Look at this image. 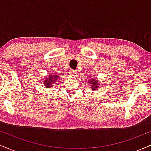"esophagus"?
Returning <instances> with one entry per match:
<instances>
[{
	"label": "esophagus",
	"instance_id": "obj_1",
	"mask_svg": "<svg viewBox=\"0 0 151 151\" xmlns=\"http://www.w3.org/2000/svg\"><path fill=\"white\" fill-rule=\"evenodd\" d=\"M70 73L72 74H77V72H76L75 71H74V70H70Z\"/></svg>",
	"mask_w": 151,
	"mask_h": 151
}]
</instances>
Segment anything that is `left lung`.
I'll list each match as a JSON object with an SVG mask.
<instances>
[{
  "label": "left lung",
  "instance_id": "1",
  "mask_svg": "<svg viewBox=\"0 0 151 151\" xmlns=\"http://www.w3.org/2000/svg\"><path fill=\"white\" fill-rule=\"evenodd\" d=\"M98 81H96V79H93L92 80L89 81L90 84H91V88H92V89H96V88H97V86H98V85H99V84H97Z\"/></svg>",
  "mask_w": 151,
  "mask_h": 151
}]
</instances>
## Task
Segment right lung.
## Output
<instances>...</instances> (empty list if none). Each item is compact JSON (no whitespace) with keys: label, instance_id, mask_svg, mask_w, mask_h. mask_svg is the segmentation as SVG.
Listing matches in <instances>:
<instances>
[{"label":"right lung","instance_id":"1","mask_svg":"<svg viewBox=\"0 0 151 151\" xmlns=\"http://www.w3.org/2000/svg\"><path fill=\"white\" fill-rule=\"evenodd\" d=\"M55 76V77H54L53 76ZM57 77V75H52V74L51 77H48L47 79H45V86H46V87H52V84L53 83H55V79Z\"/></svg>","mask_w":151,"mask_h":151}]
</instances>
